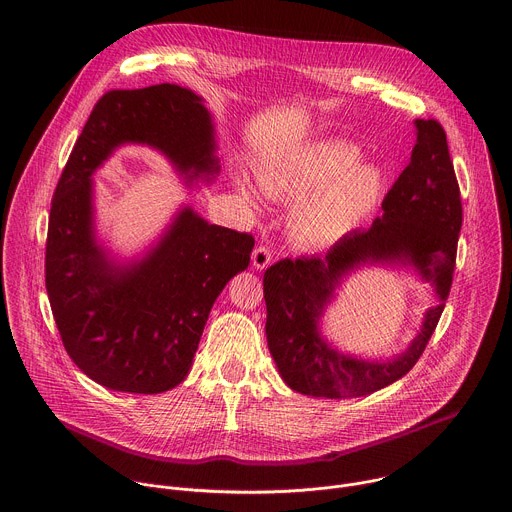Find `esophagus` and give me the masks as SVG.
<instances>
[{
  "label": "esophagus",
  "mask_w": 512,
  "mask_h": 512,
  "mask_svg": "<svg viewBox=\"0 0 512 512\" xmlns=\"http://www.w3.org/2000/svg\"><path fill=\"white\" fill-rule=\"evenodd\" d=\"M251 261H253V267H255L257 271L267 269V267H269V263H271V251H269V247H265V245H257V247L253 249Z\"/></svg>",
  "instance_id": "1"
}]
</instances>
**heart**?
Instances as JSON below:
<instances>
[{
  "label": "heart",
  "instance_id": "b5f03b06",
  "mask_svg": "<svg viewBox=\"0 0 512 512\" xmlns=\"http://www.w3.org/2000/svg\"><path fill=\"white\" fill-rule=\"evenodd\" d=\"M344 142H315L293 156L259 170V187L273 199H301L289 217L291 237L307 249H327L352 235L378 207L384 193L382 170L358 160ZM239 191L253 201V191Z\"/></svg>",
  "mask_w": 512,
  "mask_h": 512
}]
</instances>
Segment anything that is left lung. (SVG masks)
Segmentation results:
<instances>
[{
	"label": "left lung",
	"instance_id": "left-lung-1",
	"mask_svg": "<svg viewBox=\"0 0 512 512\" xmlns=\"http://www.w3.org/2000/svg\"><path fill=\"white\" fill-rule=\"evenodd\" d=\"M414 124L418 138L408 166L382 203L384 215L325 255L281 259L263 275L267 346L281 378L299 394L342 400L390 386L420 360L444 311L462 227L460 189L442 124L432 118ZM366 262L412 266L439 299L409 350L386 361L342 355L318 333V319L334 289Z\"/></svg>",
	"mask_w": 512,
	"mask_h": 512
}]
</instances>
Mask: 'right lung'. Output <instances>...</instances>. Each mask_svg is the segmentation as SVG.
<instances>
[{"label":"right lung","instance_id":"right-lung-1","mask_svg":"<svg viewBox=\"0 0 512 512\" xmlns=\"http://www.w3.org/2000/svg\"><path fill=\"white\" fill-rule=\"evenodd\" d=\"M126 142L160 150L191 183L219 173L213 120L193 90L106 92L54 193L46 289L62 344L90 380L114 392L160 394L187 378L211 307L249 267L255 239L185 207L142 259L114 263L96 243L92 175Z\"/></svg>","mask_w":512,"mask_h":512}]
</instances>
